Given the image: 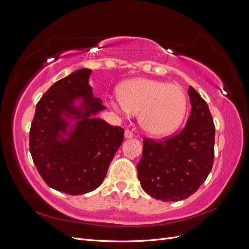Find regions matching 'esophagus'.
Segmentation results:
<instances>
[{
    "label": "esophagus",
    "instance_id": "34e87169",
    "mask_svg": "<svg viewBox=\"0 0 249 249\" xmlns=\"http://www.w3.org/2000/svg\"><path fill=\"white\" fill-rule=\"evenodd\" d=\"M133 133L131 132V131H129V130H125L124 131V138L125 139H130V138H133Z\"/></svg>",
    "mask_w": 249,
    "mask_h": 249
}]
</instances>
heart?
Wrapping results in <instances>:
<instances>
[{
  "mask_svg": "<svg viewBox=\"0 0 249 249\" xmlns=\"http://www.w3.org/2000/svg\"><path fill=\"white\" fill-rule=\"evenodd\" d=\"M113 107L124 113L138 114V123L145 133L165 137L182 124L187 111L184 89L159 80L137 78L124 82L117 89Z\"/></svg>",
  "mask_w": 249,
  "mask_h": 249,
  "instance_id": "1",
  "label": "heart"
}]
</instances>
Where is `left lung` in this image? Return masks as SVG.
<instances>
[{
  "mask_svg": "<svg viewBox=\"0 0 249 249\" xmlns=\"http://www.w3.org/2000/svg\"><path fill=\"white\" fill-rule=\"evenodd\" d=\"M185 129L164 141L143 140L137 165L142 189L163 201H178L197 191L212 169L215 125L207 103L192 86Z\"/></svg>",
  "mask_w": 249,
  "mask_h": 249,
  "instance_id": "8db88e82",
  "label": "left lung"
}]
</instances>
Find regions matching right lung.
Wrapping results in <instances>:
<instances>
[{
  "mask_svg": "<svg viewBox=\"0 0 249 249\" xmlns=\"http://www.w3.org/2000/svg\"><path fill=\"white\" fill-rule=\"evenodd\" d=\"M81 69L53 84L38 102L30 130V152L53 189L70 195L95 190L124 140V129L97 117L106 109Z\"/></svg>",
  "mask_w": 249,
  "mask_h": 249,
  "instance_id": "right-lung-1",
  "label": "right lung"
}]
</instances>
